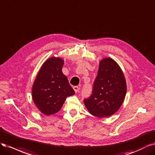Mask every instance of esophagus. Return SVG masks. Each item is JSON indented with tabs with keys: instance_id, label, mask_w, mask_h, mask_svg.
Returning a JSON list of instances; mask_svg holds the SVG:
<instances>
[{
	"instance_id": "1",
	"label": "esophagus",
	"mask_w": 155,
	"mask_h": 155,
	"mask_svg": "<svg viewBox=\"0 0 155 155\" xmlns=\"http://www.w3.org/2000/svg\"><path fill=\"white\" fill-rule=\"evenodd\" d=\"M73 89H74V92H75V93H77V92H78V91H79L80 87H78V86H74V87H73Z\"/></svg>"
}]
</instances>
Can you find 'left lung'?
Masks as SVG:
<instances>
[{"mask_svg":"<svg viewBox=\"0 0 155 155\" xmlns=\"http://www.w3.org/2000/svg\"><path fill=\"white\" fill-rule=\"evenodd\" d=\"M127 91L124 73L111 58H104L99 62L90 97L84 99L85 106L92 115L106 118L113 115L121 107Z\"/></svg>","mask_w":155,"mask_h":155,"instance_id":"left-lung-1","label":"left lung"}]
</instances>
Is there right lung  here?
<instances>
[{
    "mask_svg": "<svg viewBox=\"0 0 155 155\" xmlns=\"http://www.w3.org/2000/svg\"><path fill=\"white\" fill-rule=\"evenodd\" d=\"M64 61L52 57L42 64L32 87V98L38 110L45 115L60 111L68 97L74 91L62 69Z\"/></svg>",
    "mask_w": 155,
    "mask_h": 155,
    "instance_id": "obj_1",
    "label": "right lung"
}]
</instances>
